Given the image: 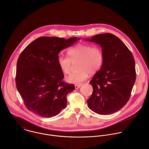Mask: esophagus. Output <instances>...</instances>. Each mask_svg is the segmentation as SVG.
I'll return each instance as SVG.
<instances>
[{
    "instance_id": "obj_1",
    "label": "esophagus",
    "mask_w": 149,
    "mask_h": 149,
    "mask_svg": "<svg viewBox=\"0 0 149 149\" xmlns=\"http://www.w3.org/2000/svg\"><path fill=\"white\" fill-rule=\"evenodd\" d=\"M81 85H82V84H76V85H75V88L77 89L79 88Z\"/></svg>"
}]
</instances>
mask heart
<instances>
[{
  "label": "heart",
  "mask_w": 149,
  "mask_h": 149,
  "mask_svg": "<svg viewBox=\"0 0 149 149\" xmlns=\"http://www.w3.org/2000/svg\"><path fill=\"white\" fill-rule=\"evenodd\" d=\"M69 58L60 55L57 63L64 74H69L72 63L78 61V71L71 74L67 78L68 82L78 84L85 80L91 74L100 70L104 63V53L100 47H93L86 43H78L68 49Z\"/></svg>",
  "instance_id": "heart-1"
}]
</instances>
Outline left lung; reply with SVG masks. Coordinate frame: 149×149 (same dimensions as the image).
I'll list each match as a JSON object with an SVG mask.
<instances>
[{"label": "left lung", "instance_id": "1", "mask_svg": "<svg viewBox=\"0 0 149 149\" xmlns=\"http://www.w3.org/2000/svg\"><path fill=\"white\" fill-rule=\"evenodd\" d=\"M85 40L100 45L104 53L103 65L89 82L93 92L88 106L97 114L114 113L130 97L136 80L133 56L121 40L111 33L97 34Z\"/></svg>", "mask_w": 149, "mask_h": 149}]
</instances>
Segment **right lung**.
<instances>
[{
    "label": "right lung",
    "instance_id": "obj_1",
    "mask_svg": "<svg viewBox=\"0 0 149 149\" xmlns=\"http://www.w3.org/2000/svg\"><path fill=\"white\" fill-rule=\"evenodd\" d=\"M79 40L40 37L23 49L17 62L16 84L29 111L52 118L66 108L67 96L75 86L63 80L64 76L57 58L60 51Z\"/></svg>",
    "mask_w": 149,
    "mask_h": 149
}]
</instances>
